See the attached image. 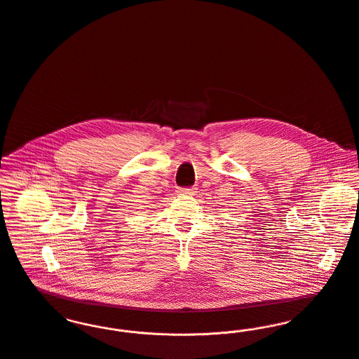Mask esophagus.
Instances as JSON below:
<instances>
[{
    "label": "esophagus",
    "instance_id": "obj_1",
    "mask_svg": "<svg viewBox=\"0 0 359 359\" xmlns=\"http://www.w3.org/2000/svg\"><path fill=\"white\" fill-rule=\"evenodd\" d=\"M177 193L180 195H186V196H191L195 194V189H179Z\"/></svg>",
    "mask_w": 359,
    "mask_h": 359
}]
</instances>
